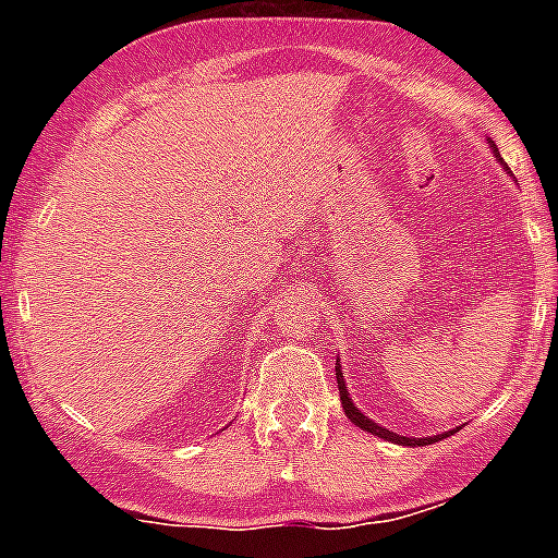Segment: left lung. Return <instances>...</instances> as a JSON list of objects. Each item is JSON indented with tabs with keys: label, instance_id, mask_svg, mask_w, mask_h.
<instances>
[{
	"label": "left lung",
	"instance_id": "8db88e82",
	"mask_svg": "<svg viewBox=\"0 0 558 558\" xmlns=\"http://www.w3.org/2000/svg\"><path fill=\"white\" fill-rule=\"evenodd\" d=\"M337 386H340L342 410H345V415H348V418H351L353 424H356V426H362L364 432H373V435L384 437V440H388V442H399V446H432V442H437V440H442V437H448V435H437V437H402V435H397V432H388V429H384V426L373 424V421H369L367 415L362 413V410H356V408H353L351 397H348L345 380H342V373H340V367H337Z\"/></svg>",
	"mask_w": 558,
	"mask_h": 558
}]
</instances>
